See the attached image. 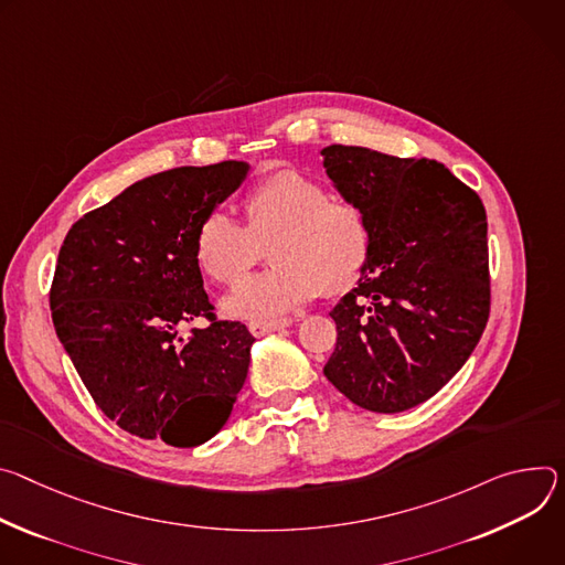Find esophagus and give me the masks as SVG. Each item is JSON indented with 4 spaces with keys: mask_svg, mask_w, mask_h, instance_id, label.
<instances>
[{
    "mask_svg": "<svg viewBox=\"0 0 565 565\" xmlns=\"http://www.w3.org/2000/svg\"><path fill=\"white\" fill-rule=\"evenodd\" d=\"M289 326H291L289 319H280V321H271V323H248V332L254 337H265L269 332H278V330H285Z\"/></svg>",
    "mask_w": 565,
    "mask_h": 565,
    "instance_id": "34e87169",
    "label": "esophagus"
}]
</instances>
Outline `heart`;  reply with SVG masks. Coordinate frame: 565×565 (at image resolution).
I'll list each match as a JSON object with an SVG mask.
<instances>
[{"mask_svg": "<svg viewBox=\"0 0 565 565\" xmlns=\"http://www.w3.org/2000/svg\"><path fill=\"white\" fill-rule=\"evenodd\" d=\"M248 226L231 213L211 211L195 237L202 271L235 285L269 244L271 269L246 278L222 311L248 323H271L317 298L343 289L361 274L370 254V224L361 206L332 200L328 188L296 170L265 179L246 198Z\"/></svg>", "mask_w": 565, "mask_h": 565, "instance_id": "heart-1", "label": "heart"}]
</instances>
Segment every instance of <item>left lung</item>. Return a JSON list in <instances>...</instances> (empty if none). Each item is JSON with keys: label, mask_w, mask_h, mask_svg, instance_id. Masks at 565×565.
<instances>
[{"label": "left lung", "mask_w": 565, "mask_h": 565, "mask_svg": "<svg viewBox=\"0 0 565 565\" xmlns=\"http://www.w3.org/2000/svg\"><path fill=\"white\" fill-rule=\"evenodd\" d=\"M337 193L363 209L370 254L330 311L332 386L372 413L430 399L476 350L489 319L487 213L443 163L328 146Z\"/></svg>", "instance_id": "obj_1"}]
</instances>
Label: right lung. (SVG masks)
Masks as SVG:
<instances>
[{"mask_svg":"<svg viewBox=\"0 0 565 565\" xmlns=\"http://www.w3.org/2000/svg\"><path fill=\"white\" fill-rule=\"evenodd\" d=\"M246 161L181 166L125 188L83 215L60 246L55 334L98 408L143 440L191 449L231 417L254 337L213 321L195 258L202 220L246 179Z\"/></svg>","mask_w":565,"mask_h":565,"instance_id":"1","label":"right lung"}]
</instances>
